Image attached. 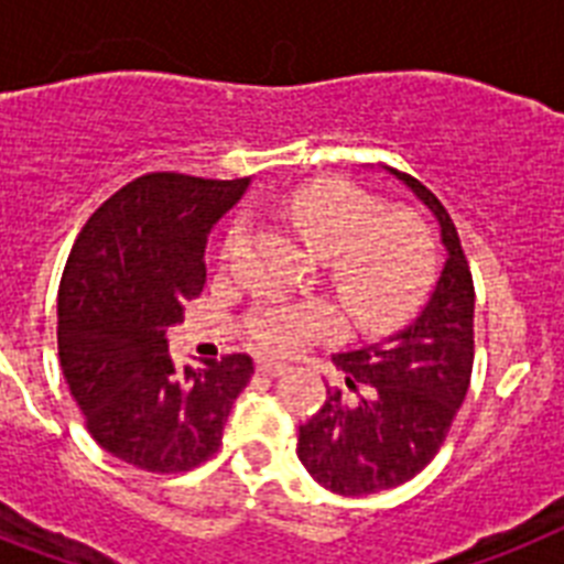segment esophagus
Listing matches in <instances>:
<instances>
[{"instance_id":"1","label":"esophagus","mask_w":564,"mask_h":564,"mask_svg":"<svg viewBox=\"0 0 564 564\" xmlns=\"http://www.w3.org/2000/svg\"><path fill=\"white\" fill-rule=\"evenodd\" d=\"M286 370V367H283V364H278V361H269V358H258V372L260 376H281V372Z\"/></svg>"}]
</instances>
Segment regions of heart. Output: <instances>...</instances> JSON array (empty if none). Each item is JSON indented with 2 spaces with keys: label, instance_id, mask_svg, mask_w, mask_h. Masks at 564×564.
Returning a JSON list of instances; mask_svg holds the SVG:
<instances>
[{
  "label": "heart",
  "instance_id": "b5f03b06",
  "mask_svg": "<svg viewBox=\"0 0 564 564\" xmlns=\"http://www.w3.org/2000/svg\"><path fill=\"white\" fill-rule=\"evenodd\" d=\"M286 215L310 249L324 260L326 278L344 310L367 329H387L419 310L435 278V243L427 224L390 212L352 183H312L292 194ZM243 238L229 229L224 252ZM335 329L329 306H269L254 318V338L272 352H292L312 335Z\"/></svg>",
  "mask_w": 564,
  "mask_h": 564
}]
</instances>
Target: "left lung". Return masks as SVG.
Returning a JSON list of instances; mask_svg holds the SVG:
<instances>
[{
    "label": "left lung",
    "mask_w": 564,
    "mask_h": 564,
    "mask_svg": "<svg viewBox=\"0 0 564 564\" xmlns=\"http://www.w3.org/2000/svg\"><path fill=\"white\" fill-rule=\"evenodd\" d=\"M435 217L447 249L419 318L399 333L333 355L344 384L297 430V458L321 487L370 496L410 481L444 444L473 372V278L451 215L427 186L387 169Z\"/></svg>",
    "instance_id": "1"
}]
</instances>
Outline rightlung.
I'll list each match as a JSON object with an SVG mask.
<instances>
[{"label": "right lung", "instance_id": "right-lung-1", "mask_svg": "<svg viewBox=\"0 0 564 564\" xmlns=\"http://www.w3.org/2000/svg\"><path fill=\"white\" fill-rule=\"evenodd\" d=\"M252 180L154 172L79 231L56 297V344L94 442L126 465L183 473L217 453L254 367L243 352L183 367L169 329L206 283V240Z\"/></svg>", "mask_w": 564, "mask_h": 564}]
</instances>
